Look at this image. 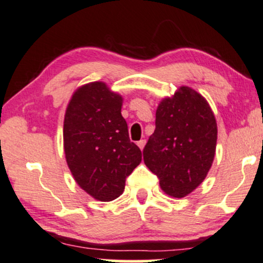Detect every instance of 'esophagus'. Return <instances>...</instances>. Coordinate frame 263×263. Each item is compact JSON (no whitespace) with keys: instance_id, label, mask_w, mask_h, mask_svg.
I'll list each match as a JSON object with an SVG mask.
<instances>
[{"instance_id":"obj_1","label":"esophagus","mask_w":263,"mask_h":263,"mask_svg":"<svg viewBox=\"0 0 263 263\" xmlns=\"http://www.w3.org/2000/svg\"><path fill=\"white\" fill-rule=\"evenodd\" d=\"M137 145H138L139 148H141V151H143V148H144V145H145L144 139H141V141H138L137 142Z\"/></svg>"}]
</instances>
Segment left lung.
<instances>
[{
	"instance_id": "left-lung-1",
	"label": "left lung",
	"mask_w": 263,
	"mask_h": 263,
	"mask_svg": "<svg viewBox=\"0 0 263 263\" xmlns=\"http://www.w3.org/2000/svg\"><path fill=\"white\" fill-rule=\"evenodd\" d=\"M217 124L200 93L181 86L159 103L155 131L143 149L144 164L172 198H184L202 183L216 153Z\"/></svg>"
}]
</instances>
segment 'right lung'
Wrapping results in <instances>:
<instances>
[{"instance_id": "add662e5", "label": "right lung", "mask_w": 263, "mask_h": 263, "mask_svg": "<svg viewBox=\"0 0 263 263\" xmlns=\"http://www.w3.org/2000/svg\"><path fill=\"white\" fill-rule=\"evenodd\" d=\"M121 95L105 82L80 86L65 110L63 139L66 164L79 187L99 201H111L125 189L142 161L121 115Z\"/></svg>"}]
</instances>
